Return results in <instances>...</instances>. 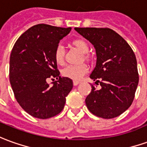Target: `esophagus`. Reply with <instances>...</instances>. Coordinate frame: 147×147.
Masks as SVG:
<instances>
[{
	"label": "esophagus",
	"mask_w": 147,
	"mask_h": 147,
	"mask_svg": "<svg viewBox=\"0 0 147 147\" xmlns=\"http://www.w3.org/2000/svg\"><path fill=\"white\" fill-rule=\"evenodd\" d=\"M79 84H80V81H79V80H74L73 81V84L75 85V86H77V85H78Z\"/></svg>",
	"instance_id": "1"
}]
</instances>
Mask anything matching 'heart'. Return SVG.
<instances>
[{
    "mask_svg": "<svg viewBox=\"0 0 147 147\" xmlns=\"http://www.w3.org/2000/svg\"><path fill=\"white\" fill-rule=\"evenodd\" d=\"M72 45L79 49L82 53H84V54L88 53L90 49L88 43L81 39L75 40L72 42ZM54 59L58 65H63V63H64V49L61 45L56 46L55 52H54ZM88 71V67L85 64L69 65V66L66 67L62 71V74L63 76L67 77V78L74 80H80Z\"/></svg>",
    "mask_w": 147,
    "mask_h": 147,
    "instance_id": "heart-1",
    "label": "heart"
}]
</instances>
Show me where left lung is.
I'll return each instance as SVG.
<instances>
[{"instance_id": "left-lung-1", "label": "left lung", "mask_w": 147, "mask_h": 147, "mask_svg": "<svg viewBox=\"0 0 147 147\" xmlns=\"http://www.w3.org/2000/svg\"><path fill=\"white\" fill-rule=\"evenodd\" d=\"M94 45L96 65L90 78L92 85L85 99L88 110L103 119H113L127 111L133 102L138 84L137 60L131 46L107 28H75Z\"/></svg>"}]
</instances>
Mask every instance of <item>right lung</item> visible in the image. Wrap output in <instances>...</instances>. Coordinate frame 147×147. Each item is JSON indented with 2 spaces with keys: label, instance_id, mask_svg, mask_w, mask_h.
<instances>
[{
  "label": "right lung",
  "instance_id": "add662e5",
  "mask_svg": "<svg viewBox=\"0 0 147 147\" xmlns=\"http://www.w3.org/2000/svg\"><path fill=\"white\" fill-rule=\"evenodd\" d=\"M71 28L36 24L18 38L10 55L9 80L16 101L30 115L49 119L62 111L73 82L61 77L54 59L59 40ZM49 78L57 80L49 86ZM53 80V79H52Z\"/></svg>",
  "mask_w": 147,
  "mask_h": 147
}]
</instances>
